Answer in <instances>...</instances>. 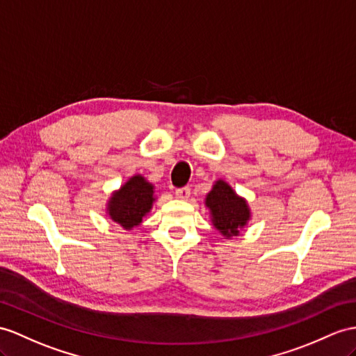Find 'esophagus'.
I'll list each match as a JSON object with an SVG mask.
<instances>
[{"label":"esophagus","mask_w":356,"mask_h":356,"mask_svg":"<svg viewBox=\"0 0 356 356\" xmlns=\"http://www.w3.org/2000/svg\"><path fill=\"white\" fill-rule=\"evenodd\" d=\"M175 196L178 199H181V201H187V199L190 197V188L188 187H183V188H177L175 192Z\"/></svg>","instance_id":"obj_1"}]
</instances>
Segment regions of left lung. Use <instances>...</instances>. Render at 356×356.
I'll return each mask as SVG.
<instances>
[{"instance_id":"8db88e82","label":"left lung","mask_w":356,"mask_h":356,"mask_svg":"<svg viewBox=\"0 0 356 356\" xmlns=\"http://www.w3.org/2000/svg\"><path fill=\"white\" fill-rule=\"evenodd\" d=\"M205 207L210 210L213 227L225 238L240 236L250 220V208L245 197L236 193L227 181L218 179L205 196Z\"/></svg>"}]
</instances>
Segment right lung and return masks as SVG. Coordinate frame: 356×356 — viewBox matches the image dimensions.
<instances>
[{
    "mask_svg": "<svg viewBox=\"0 0 356 356\" xmlns=\"http://www.w3.org/2000/svg\"><path fill=\"white\" fill-rule=\"evenodd\" d=\"M154 202V184L140 173H136L111 193L106 213L113 222L129 231L142 223L145 216L152 210Z\"/></svg>",
    "mask_w": 356,
    "mask_h": 356,
    "instance_id": "right-lung-1",
    "label": "right lung"
}]
</instances>
